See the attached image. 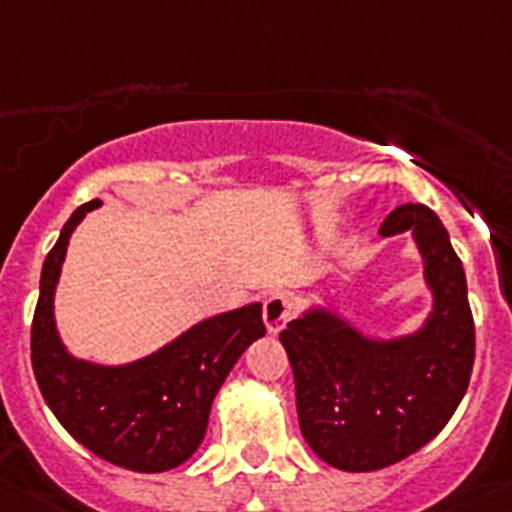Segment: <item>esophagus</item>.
Here are the masks:
<instances>
[{"mask_svg":"<svg viewBox=\"0 0 512 512\" xmlns=\"http://www.w3.org/2000/svg\"><path fill=\"white\" fill-rule=\"evenodd\" d=\"M295 314V301L285 293H274L264 301V322L269 332H280Z\"/></svg>","mask_w":512,"mask_h":512,"instance_id":"1","label":"esophagus"}]
</instances>
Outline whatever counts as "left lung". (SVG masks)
<instances>
[{
    "label": "left lung",
    "mask_w": 512,
    "mask_h": 512,
    "mask_svg": "<svg viewBox=\"0 0 512 512\" xmlns=\"http://www.w3.org/2000/svg\"><path fill=\"white\" fill-rule=\"evenodd\" d=\"M413 230L434 311L403 340H366L327 311L280 332L295 379L298 421L319 458L340 471H379L413 455L453 418L474 369V314L466 272L429 206L403 204L382 235Z\"/></svg>",
    "instance_id": "left-lung-1"
}]
</instances>
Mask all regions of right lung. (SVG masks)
Here are the masks:
<instances>
[{
  "instance_id": "right-lung-1",
  "label": "right lung",
  "mask_w": 512,
  "mask_h": 512,
  "mask_svg": "<svg viewBox=\"0 0 512 512\" xmlns=\"http://www.w3.org/2000/svg\"><path fill=\"white\" fill-rule=\"evenodd\" d=\"M101 201L78 206L41 269L31 324V363L38 390L80 445L114 466L159 474L196 453L211 400L243 350L264 337L261 303L196 324L183 337L128 366H96L67 356L54 329V287L67 240Z\"/></svg>"
}]
</instances>
